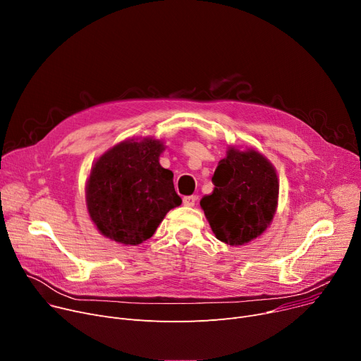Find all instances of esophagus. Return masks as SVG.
<instances>
[{"mask_svg": "<svg viewBox=\"0 0 361 361\" xmlns=\"http://www.w3.org/2000/svg\"><path fill=\"white\" fill-rule=\"evenodd\" d=\"M198 197L197 195H188V197H183V205H186V207H194L195 202H197Z\"/></svg>", "mask_w": 361, "mask_h": 361, "instance_id": "obj_1", "label": "esophagus"}]
</instances>
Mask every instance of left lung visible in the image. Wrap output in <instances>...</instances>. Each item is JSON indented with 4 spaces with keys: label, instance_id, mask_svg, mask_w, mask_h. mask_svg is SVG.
I'll list each match as a JSON object with an SVG mask.
<instances>
[{
    "label": "left lung",
    "instance_id": "left-lung-1",
    "mask_svg": "<svg viewBox=\"0 0 361 361\" xmlns=\"http://www.w3.org/2000/svg\"><path fill=\"white\" fill-rule=\"evenodd\" d=\"M212 180L214 190L200 205L219 241L236 247L260 236L278 207L279 180L271 163L252 148L229 147Z\"/></svg>",
    "mask_w": 361,
    "mask_h": 361
}]
</instances>
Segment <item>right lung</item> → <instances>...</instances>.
I'll return each instance as SVG.
<instances>
[{"instance_id":"right-lung-1","label":"right lung","mask_w":361,"mask_h":361,"mask_svg":"<svg viewBox=\"0 0 361 361\" xmlns=\"http://www.w3.org/2000/svg\"><path fill=\"white\" fill-rule=\"evenodd\" d=\"M159 140H128L94 163L87 205L99 233L123 245H138L157 231L167 212L182 204L173 173L159 159Z\"/></svg>"}]
</instances>
